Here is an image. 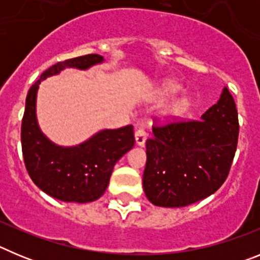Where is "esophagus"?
I'll return each instance as SVG.
<instances>
[{"label": "esophagus", "mask_w": 260, "mask_h": 260, "mask_svg": "<svg viewBox=\"0 0 260 260\" xmlns=\"http://www.w3.org/2000/svg\"><path fill=\"white\" fill-rule=\"evenodd\" d=\"M147 141V133L144 128L139 127L137 128V132H135V142H137L138 146H144Z\"/></svg>", "instance_id": "1"}]
</instances>
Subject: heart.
Masks as SVG:
<instances>
[{"label":"heart","instance_id":"b5f03b06","mask_svg":"<svg viewBox=\"0 0 260 260\" xmlns=\"http://www.w3.org/2000/svg\"><path fill=\"white\" fill-rule=\"evenodd\" d=\"M177 91H178V87H177L174 83H167L164 86V92L167 93V95H173V93H176ZM187 107H189L187 100H185V99H180V100H177V102L172 105L171 109L173 113H183V112H186Z\"/></svg>","mask_w":260,"mask_h":260}]
</instances>
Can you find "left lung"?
Masks as SVG:
<instances>
[{"mask_svg":"<svg viewBox=\"0 0 260 260\" xmlns=\"http://www.w3.org/2000/svg\"><path fill=\"white\" fill-rule=\"evenodd\" d=\"M238 127L237 108L226 87L198 121L153 126L146 142L147 199L158 207H185L213 194L231 171Z\"/></svg>","mask_w":260,"mask_h":260,"instance_id":"obj_1","label":"left lung"}]
</instances>
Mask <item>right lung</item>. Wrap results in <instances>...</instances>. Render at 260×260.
<instances>
[{
    "mask_svg": "<svg viewBox=\"0 0 260 260\" xmlns=\"http://www.w3.org/2000/svg\"><path fill=\"white\" fill-rule=\"evenodd\" d=\"M103 61V56L87 54L57 62L41 74L27 93L20 133L24 164L39 189L58 201L88 203L100 198L116 162L134 147L133 125L105 128L73 147L54 144L39 127L36 96L41 80L59 74L66 68L87 70Z\"/></svg>",
    "mask_w": 260,
    "mask_h": 260,
    "instance_id": "1",
    "label": "right lung"
}]
</instances>
